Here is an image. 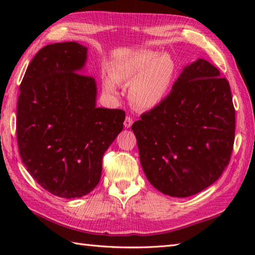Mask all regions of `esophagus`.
<instances>
[{"label": "esophagus", "mask_w": 255, "mask_h": 255, "mask_svg": "<svg viewBox=\"0 0 255 255\" xmlns=\"http://www.w3.org/2000/svg\"><path fill=\"white\" fill-rule=\"evenodd\" d=\"M132 123H133L132 118H131L130 116H127V117H126V119H125V122H124V126L126 127V128H129V127H131Z\"/></svg>", "instance_id": "obj_1"}]
</instances>
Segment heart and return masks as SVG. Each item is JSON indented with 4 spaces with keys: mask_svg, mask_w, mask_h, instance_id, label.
Returning a JSON list of instances; mask_svg holds the SVG:
<instances>
[{
    "mask_svg": "<svg viewBox=\"0 0 255 255\" xmlns=\"http://www.w3.org/2000/svg\"><path fill=\"white\" fill-rule=\"evenodd\" d=\"M176 72V64L167 53L138 50L113 63L111 78L104 86L115 92V83L133 82L129 88V100L137 110L149 111L160 105L169 92Z\"/></svg>",
    "mask_w": 255,
    "mask_h": 255,
    "instance_id": "heart-1",
    "label": "heart"
}]
</instances>
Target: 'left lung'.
<instances>
[{
    "label": "left lung",
    "mask_w": 255,
    "mask_h": 255,
    "mask_svg": "<svg viewBox=\"0 0 255 255\" xmlns=\"http://www.w3.org/2000/svg\"><path fill=\"white\" fill-rule=\"evenodd\" d=\"M140 117L131 126L140 163L161 193L192 196L229 164L236 128L230 85L204 59L184 68L163 102Z\"/></svg>",
    "instance_id": "8db88e82"
}]
</instances>
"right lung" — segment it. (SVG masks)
I'll list each match as a JSON object with an SVG mask.
<instances>
[{"label":"right lung","mask_w":255,"mask_h":255,"mask_svg":"<svg viewBox=\"0 0 255 255\" xmlns=\"http://www.w3.org/2000/svg\"><path fill=\"white\" fill-rule=\"evenodd\" d=\"M88 48L45 46L21 81L16 133L21 161L46 191L77 198L93 191L105 151L123 130V110L96 107L93 77L81 74Z\"/></svg>","instance_id":"1"}]
</instances>
